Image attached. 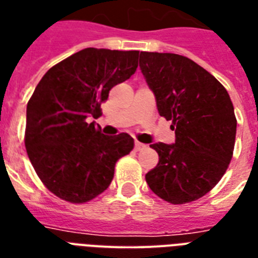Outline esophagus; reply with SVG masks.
I'll return each instance as SVG.
<instances>
[{
  "mask_svg": "<svg viewBox=\"0 0 258 258\" xmlns=\"http://www.w3.org/2000/svg\"><path fill=\"white\" fill-rule=\"evenodd\" d=\"M146 147V145H143V143H141V142H135V150L137 151H139V150H143Z\"/></svg>",
  "mask_w": 258,
  "mask_h": 258,
  "instance_id": "1",
  "label": "esophagus"
}]
</instances>
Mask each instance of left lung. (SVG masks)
Returning <instances> with one entry per match:
<instances>
[{"label": "left lung", "mask_w": 258, "mask_h": 258, "mask_svg": "<svg viewBox=\"0 0 258 258\" xmlns=\"http://www.w3.org/2000/svg\"><path fill=\"white\" fill-rule=\"evenodd\" d=\"M139 67L158 112L175 131L174 145L150 146L159 162L146 174V182L172 205L200 200L232 161L237 119L230 96L212 74L180 54L141 52Z\"/></svg>", "instance_id": "left-lung-1"}]
</instances>
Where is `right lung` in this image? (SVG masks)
I'll use <instances>...</instances> for the list:
<instances>
[{
  "mask_svg": "<svg viewBox=\"0 0 258 258\" xmlns=\"http://www.w3.org/2000/svg\"><path fill=\"white\" fill-rule=\"evenodd\" d=\"M139 50L86 48L53 66L26 105L25 147L48 190L84 204L107 190L115 165L134 149L128 134L108 137L91 123L112 87L138 68Z\"/></svg>",
  "mask_w": 258,
  "mask_h": 258,
  "instance_id": "add662e5",
  "label": "right lung"
}]
</instances>
